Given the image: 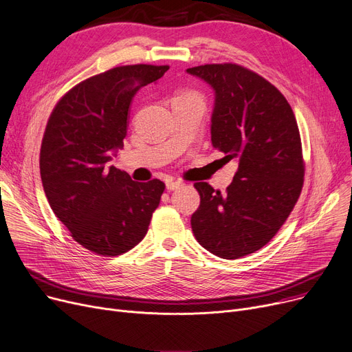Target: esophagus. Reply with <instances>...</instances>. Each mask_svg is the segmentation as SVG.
<instances>
[{"label": "esophagus", "instance_id": "esophagus-1", "mask_svg": "<svg viewBox=\"0 0 352 352\" xmlns=\"http://www.w3.org/2000/svg\"><path fill=\"white\" fill-rule=\"evenodd\" d=\"M180 186H183V183L182 182H168L166 183V189L169 190V192H173V190H176V189H179Z\"/></svg>", "mask_w": 352, "mask_h": 352}]
</instances>
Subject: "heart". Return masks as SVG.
Listing matches in <instances>:
<instances>
[{"label": "heart", "instance_id": "heart-1", "mask_svg": "<svg viewBox=\"0 0 352 352\" xmlns=\"http://www.w3.org/2000/svg\"><path fill=\"white\" fill-rule=\"evenodd\" d=\"M180 96H183V98H189V99H195V100H199V102H201V103H203L201 96H200L199 94H196V92H186V94H183V95H180Z\"/></svg>", "mask_w": 352, "mask_h": 352}]
</instances>
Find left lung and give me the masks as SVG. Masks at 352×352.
Listing matches in <instances>:
<instances>
[{"instance_id": "obj_1", "label": "left lung", "mask_w": 352, "mask_h": 352, "mask_svg": "<svg viewBox=\"0 0 352 352\" xmlns=\"http://www.w3.org/2000/svg\"><path fill=\"white\" fill-rule=\"evenodd\" d=\"M214 91L212 144L236 159L226 193L197 182L199 209L192 230L206 250L234 260L270 241L293 212L304 183L301 138L284 95L258 74L237 64L189 68Z\"/></svg>"}]
</instances>
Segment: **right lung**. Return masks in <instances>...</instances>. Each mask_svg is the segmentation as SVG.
<instances>
[{
    "instance_id": "right-lung-1",
    "label": "right lung",
    "mask_w": 352,
    "mask_h": 352,
    "mask_svg": "<svg viewBox=\"0 0 352 352\" xmlns=\"http://www.w3.org/2000/svg\"><path fill=\"white\" fill-rule=\"evenodd\" d=\"M168 65H125L79 82L55 105L44 132L39 170L55 216L72 239L99 256L129 252L146 236L164 183H146L109 166L123 146L135 94Z\"/></svg>"
}]
</instances>
